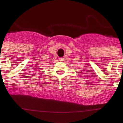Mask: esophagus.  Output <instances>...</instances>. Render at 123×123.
Returning <instances> with one entry per match:
<instances>
[{
    "mask_svg": "<svg viewBox=\"0 0 123 123\" xmlns=\"http://www.w3.org/2000/svg\"><path fill=\"white\" fill-rule=\"evenodd\" d=\"M59 61H64V58L63 57L59 58Z\"/></svg>",
    "mask_w": 123,
    "mask_h": 123,
    "instance_id": "obj_1",
    "label": "esophagus"
}]
</instances>
